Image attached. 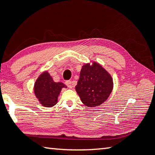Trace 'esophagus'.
<instances>
[{
    "instance_id": "obj_1",
    "label": "esophagus",
    "mask_w": 155,
    "mask_h": 155,
    "mask_svg": "<svg viewBox=\"0 0 155 155\" xmlns=\"http://www.w3.org/2000/svg\"><path fill=\"white\" fill-rule=\"evenodd\" d=\"M65 84L69 88H72V82L70 81H67L65 82Z\"/></svg>"
}]
</instances>
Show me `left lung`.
<instances>
[{"label":"left lung","instance_id":"left-lung-1","mask_svg":"<svg viewBox=\"0 0 155 155\" xmlns=\"http://www.w3.org/2000/svg\"><path fill=\"white\" fill-rule=\"evenodd\" d=\"M75 89L83 104L90 107L99 106L111 94L113 79L99 63L93 61L92 65H83Z\"/></svg>","mask_w":155,"mask_h":155}]
</instances>
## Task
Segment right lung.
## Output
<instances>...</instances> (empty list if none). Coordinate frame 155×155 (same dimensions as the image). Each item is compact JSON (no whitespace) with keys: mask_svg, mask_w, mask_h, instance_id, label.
Here are the masks:
<instances>
[{"mask_svg":"<svg viewBox=\"0 0 155 155\" xmlns=\"http://www.w3.org/2000/svg\"><path fill=\"white\" fill-rule=\"evenodd\" d=\"M67 87L61 82H54L48 71L39 75L34 86V92L40 104L50 107L58 102V97L62 88Z\"/></svg>","mask_w":155,"mask_h":155,"instance_id":"add662e5","label":"right lung"}]
</instances>
